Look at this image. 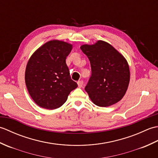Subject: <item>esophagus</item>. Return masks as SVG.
I'll return each mask as SVG.
<instances>
[{"label":"esophagus","instance_id":"esophagus-1","mask_svg":"<svg viewBox=\"0 0 158 158\" xmlns=\"http://www.w3.org/2000/svg\"><path fill=\"white\" fill-rule=\"evenodd\" d=\"M77 84H78L79 88H82L83 85V81H77Z\"/></svg>","mask_w":158,"mask_h":158}]
</instances>
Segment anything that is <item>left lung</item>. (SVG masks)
Listing matches in <instances>:
<instances>
[{
  "label": "left lung",
  "mask_w": 158,
  "mask_h": 158,
  "mask_svg": "<svg viewBox=\"0 0 158 158\" xmlns=\"http://www.w3.org/2000/svg\"><path fill=\"white\" fill-rule=\"evenodd\" d=\"M80 48L91 65L92 75L85 89L92 101L102 107L119 102L125 95L130 82L129 66L125 58L103 41L83 45Z\"/></svg>",
  "instance_id": "obj_1"
}]
</instances>
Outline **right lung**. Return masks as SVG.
<instances>
[{
    "mask_svg": "<svg viewBox=\"0 0 158 158\" xmlns=\"http://www.w3.org/2000/svg\"><path fill=\"white\" fill-rule=\"evenodd\" d=\"M72 48L68 43L53 40L40 47L28 60L26 85L32 100L42 108H59L78 86L66 64Z\"/></svg>",
    "mask_w": 158,
    "mask_h": 158,
    "instance_id": "right-lung-1",
    "label": "right lung"
}]
</instances>
